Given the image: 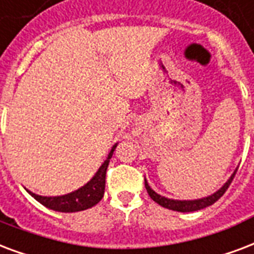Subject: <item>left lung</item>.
<instances>
[{
  "instance_id": "1",
  "label": "left lung",
  "mask_w": 254,
  "mask_h": 254,
  "mask_svg": "<svg viewBox=\"0 0 254 254\" xmlns=\"http://www.w3.org/2000/svg\"><path fill=\"white\" fill-rule=\"evenodd\" d=\"M236 173H237V169L235 170V173L232 174V177H230L224 187L217 190L214 194L209 197H205V198H200V200H193V201H179V200H170V198H166V197H162L160 194H157L156 191L153 190L152 188L149 187V184L146 183V180H145V188H146V190H148V194L150 196L154 202H157L158 205H161L164 208L170 209V210H176V212H194V210H200V209H204L209 205H213L218 198H221L222 194L225 193L226 189L229 188V185L232 184L233 179H235Z\"/></svg>"
}]
</instances>
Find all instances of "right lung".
<instances>
[{
    "label": "right lung",
    "mask_w": 254,
    "mask_h": 254,
    "mask_svg": "<svg viewBox=\"0 0 254 254\" xmlns=\"http://www.w3.org/2000/svg\"><path fill=\"white\" fill-rule=\"evenodd\" d=\"M117 144L114 145L112 150H110L109 156L105 160V162L102 164L101 168L98 169L96 176L89 181L85 187L80 188L78 190L65 194V196L58 197H42L38 196L33 191H29V194L34 197L40 204L44 206L57 212L64 213H71V212H80V210H85V209L92 208L96 204H98L101 198L104 197V191H105V177H106V169L109 165V161L112 156H113L114 149H116Z\"/></svg>",
    "instance_id": "right-lung-1"
}]
</instances>
